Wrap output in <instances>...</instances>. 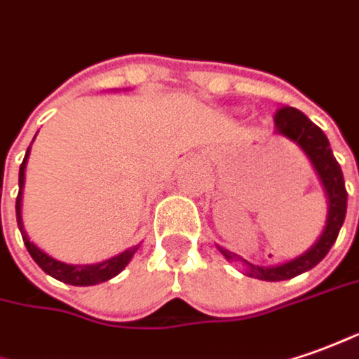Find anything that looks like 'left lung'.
I'll return each mask as SVG.
<instances>
[{
    "instance_id": "8db88e82",
    "label": "left lung",
    "mask_w": 359,
    "mask_h": 359,
    "mask_svg": "<svg viewBox=\"0 0 359 359\" xmlns=\"http://www.w3.org/2000/svg\"><path fill=\"white\" fill-rule=\"evenodd\" d=\"M275 129L294 141L299 147L306 153V157L311 159L314 169L318 172V177L323 180V187L328 196V218H326V228H324L323 236L314 243L306 253H302L301 257L292 259L289 263H283L277 267H259L253 263L245 262L238 257L236 253L228 250L220 251L226 255V259H241L248 265V275L253 279H262V281H285V279H292L301 273L313 269L314 265L323 262L326 253L330 251L334 241L340 233L344 218H346V206H348V192H346V184H344V175L338 161L334 157L328 137L324 135V131L316 123L306 118L302 111L297 108H279L275 111Z\"/></svg>"
}]
</instances>
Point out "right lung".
I'll return each instance as SVG.
<instances>
[{
  "label": "right lung",
  "instance_id": "1",
  "mask_svg": "<svg viewBox=\"0 0 359 359\" xmlns=\"http://www.w3.org/2000/svg\"><path fill=\"white\" fill-rule=\"evenodd\" d=\"M31 149V147H29ZM29 149L25 153V159L19 167V194H17L15 202V212H17V226L21 230L23 241H25L27 251L31 253V257L35 259V263L50 277H55L58 281L68 283V285H76V287H86V285H97V283H104L116 277L126 265L129 259L133 257V253L139 250V245H133L131 250H126L123 253H119L116 257H111L108 262L96 263V265H67V263L57 262L53 259L50 255H46L45 251H41L36 248L35 243H31L27 238L25 230H23V222H21V190H23V180H25V165L27 157H29Z\"/></svg>",
  "mask_w": 359,
  "mask_h": 359
}]
</instances>
